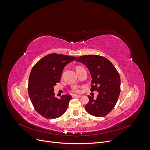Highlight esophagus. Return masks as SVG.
<instances>
[{
  "instance_id": "34e87169",
  "label": "esophagus",
  "mask_w": 150,
  "mask_h": 150,
  "mask_svg": "<svg viewBox=\"0 0 150 150\" xmlns=\"http://www.w3.org/2000/svg\"><path fill=\"white\" fill-rule=\"evenodd\" d=\"M72 98H81L82 96H81V95H77V94H73L72 95Z\"/></svg>"
}]
</instances>
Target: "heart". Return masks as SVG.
<instances>
[{
	"label": "heart",
	"instance_id": "heart-1",
	"mask_svg": "<svg viewBox=\"0 0 150 150\" xmlns=\"http://www.w3.org/2000/svg\"><path fill=\"white\" fill-rule=\"evenodd\" d=\"M72 91H73L75 93H79L80 92V89L78 88H74Z\"/></svg>",
	"mask_w": 150,
	"mask_h": 150
}]
</instances>
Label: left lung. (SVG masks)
<instances>
[{
  "instance_id": "left-lung-1",
  "label": "left lung",
  "mask_w": 150,
  "mask_h": 150,
  "mask_svg": "<svg viewBox=\"0 0 150 150\" xmlns=\"http://www.w3.org/2000/svg\"><path fill=\"white\" fill-rule=\"evenodd\" d=\"M88 68L91 75V91L98 92L97 98L88 96L85 106L88 113L96 117L107 115L114 107L120 94L121 79L118 72L108 59L101 56L86 55L76 59Z\"/></svg>"
}]
</instances>
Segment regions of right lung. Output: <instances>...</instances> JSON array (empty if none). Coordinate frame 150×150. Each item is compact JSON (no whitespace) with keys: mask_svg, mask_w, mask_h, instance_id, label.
I'll list each match as a JSON object with an SVG mask.
<instances>
[{"mask_svg":"<svg viewBox=\"0 0 150 150\" xmlns=\"http://www.w3.org/2000/svg\"><path fill=\"white\" fill-rule=\"evenodd\" d=\"M76 59L52 53L42 57L32 69L29 95L35 111L45 118H57L66 112L72 97L66 94L58 99L54 96V86L60 81L64 67Z\"/></svg>","mask_w":150,"mask_h":150,"instance_id":"add662e5","label":"right lung"}]
</instances>
